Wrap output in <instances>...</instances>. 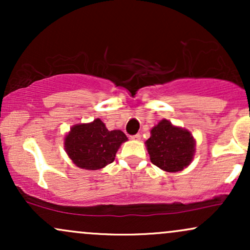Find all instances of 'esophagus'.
I'll return each instance as SVG.
<instances>
[{
    "label": "esophagus",
    "instance_id": "obj_1",
    "mask_svg": "<svg viewBox=\"0 0 250 250\" xmlns=\"http://www.w3.org/2000/svg\"><path fill=\"white\" fill-rule=\"evenodd\" d=\"M130 139H131V140H140V139H141V135H140V134H135V135H131V136H130Z\"/></svg>",
    "mask_w": 250,
    "mask_h": 250
}]
</instances>
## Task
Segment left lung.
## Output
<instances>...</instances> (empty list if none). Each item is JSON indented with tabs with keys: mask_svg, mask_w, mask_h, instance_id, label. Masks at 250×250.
<instances>
[{
	"mask_svg": "<svg viewBox=\"0 0 250 250\" xmlns=\"http://www.w3.org/2000/svg\"><path fill=\"white\" fill-rule=\"evenodd\" d=\"M150 133L146 145L153 165L169 173H176L191 162L195 143L188 130L162 120Z\"/></svg>",
	"mask_w": 250,
	"mask_h": 250,
	"instance_id": "obj_1",
	"label": "left lung"
}]
</instances>
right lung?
Returning <instances> with one entry per match:
<instances>
[{
  "label": "right lung",
  "instance_id": "1",
  "mask_svg": "<svg viewBox=\"0 0 250 250\" xmlns=\"http://www.w3.org/2000/svg\"><path fill=\"white\" fill-rule=\"evenodd\" d=\"M127 136L121 130L109 131L100 119L77 125L65 136L67 154L77 167L89 170L101 169L115 160L117 149Z\"/></svg>",
  "mask_w": 250,
  "mask_h": 250
}]
</instances>
